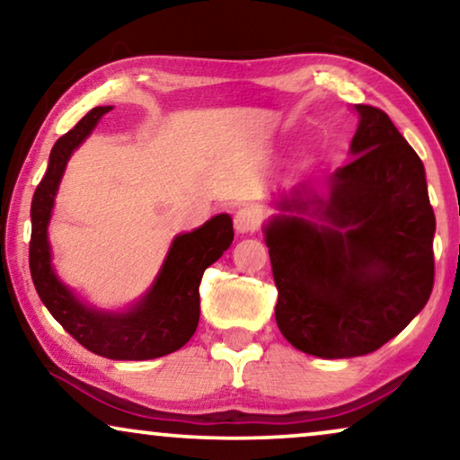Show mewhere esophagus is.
<instances>
[{
  "label": "esophagus",
  "mask_w": 460,
  "mask_h": 460,
  "mask_svg": "<svg viewBox=\"0 0 460 460\" xmlns=\"http://www.w3.org/2000/svg\"><path fill=\"white\" fill-rule=\"evenodd\" d=\"M261 217L260 213L251 207H244V209H238L234 216V230L238 234H253V232L260 228Z\"/></svg>",
  "instance_id": "34e87169"
}]
</instances>
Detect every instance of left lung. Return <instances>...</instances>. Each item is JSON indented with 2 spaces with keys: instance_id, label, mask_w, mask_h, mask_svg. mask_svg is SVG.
I'll return each instance as SVG.
<instances>
[{
  "instance_id": "obj_1",
  "label": "left lung",
  "mask_w": 460,
  "mask_h": 460,
  "mask_svg": "<svg viewBox=\"0 0 460 460\" xmlns=\"http://www.w3.org/2000/svg\"><path fill=\"white\" fill-rule=\"evenodd\" d=\"M360 117L348 165L279 192L263 226L288 343L318 358L379 349L433 288L436 216L425 167L385 112Z\"/></svg>"
}]
</instances>
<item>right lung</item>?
I'll list each match as a JSON object with an SVG mask.
<instances>
[{
  "instance_id": "1",
  "label": "right lung",
  "mask_w": 460,
  "mask_h": 460,
  "mask_svg": "<svg viewBox=\"0 0 460 460\" xmlns=\"http://www.w3.org/2000/svg\"><path fill=\"white\" fill-rule=\"evenodd\" d=\"M111 109H92L54 144L31 203L29 266L43 305L85 349L111 360H153L190 341L200 316V279L234 241V230L228 213H219L200 228L175 236L153 285L125 310H102L79 299L56 274L48 226L68 159Z\"/></svg>"
}]
</instances>
